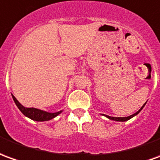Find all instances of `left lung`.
Segmentation results:
<instances>
[{
    "label": "left lung",
    "mask_w": 160,
    "mask_h": 160,
    "mask_svg": "<svg viewBox=\"0 0 160 160\" xmlns=\"http://www.w3.org/2000/svg\"><path fill=\"white\" fill-rule=\"evenodd\" d=\"M147 103V102H146ZM146 103L143 104V106L140 108L139 110L137 111L136 113H134V114H131V115H129V116H127V117H114V116H109V115H106V114H102V115H104L105 117H107V118H108L109 120H111V121H114V122H127V121H128V120H130L131 118H132V117H134L135 115H137V114L140 113V111L142 110V108H143L144 107H145V105H146Z\"/></svg>",
    "instance_id": "8db88e82"
}]
</instances>
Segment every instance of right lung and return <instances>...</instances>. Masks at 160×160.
I'll return each mask as SVG.
<instances>
[{
  "label": "right lung",
  "instance_id": "right-lung-1",
  "mask_svg": "<svg viewBox=\"0 0 160 160\" xmlns=\"http://www.w3.org/2000/svg\"><path fill=\"white\" fill-rule=\"evenodd\" d=\"M14 102L16 104L18 108L20 109V112L27 116L29 119H31L32 121H36V122H47L52 119L55 118L58 114H61L63 110H60L58 112H55V113H50V112H46V111L41 110V109H38V108H26L24 107L22 104L19 102V101L15 98V96L12 95Z\"/></svg>",
  "mask_w": 160,
  "mask_h": 160
}]
</instances>
